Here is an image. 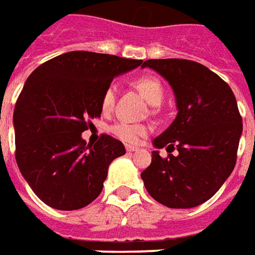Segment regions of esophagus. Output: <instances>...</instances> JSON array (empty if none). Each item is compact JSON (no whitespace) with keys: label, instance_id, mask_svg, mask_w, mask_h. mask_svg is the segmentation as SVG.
I'll return each mask as SVG.
<instances>
[{"label":"esophagus","instance_id":"esophagus-1","mask_svg":"<svg viewBox=\"0 0 255 255\" xmlns=\"http://www.w3.org/2000/svg\"><path fill=\"white\" fill-rule=\"evenodd\" d=\"M126 149H127V152H134V151H136V148L135 146H132V145H127Z\"/></svg>","mask_w":255,"mask_h":255}]
</instances>
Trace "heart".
<instances>
[{
  "instance_id": "1",
  "label": "heart",
  "mask_w": 255,
  "mask_h": 255,
  "mask_svg": "<svg viewBox=\"0 0 255 255\" xmlns=\"http://www.w3.org/2000/svg\"><path fill=\"white\" fill-rule=\"evenodd\" d=\"M134 86L151 106H158L162 101V84L158 79H155L152 76H144V77L136 79L134 82ZM114 97H116V93H114L113 87H109L106 92L103 93L101 109L104 113H110L111 111L113 106H114ZM110 131L123 142L138 144L139 139L148 132V127L144 124H131V123H126V121H120V123H116L114 126H111Z\"/></svg>"
}]
</instances>
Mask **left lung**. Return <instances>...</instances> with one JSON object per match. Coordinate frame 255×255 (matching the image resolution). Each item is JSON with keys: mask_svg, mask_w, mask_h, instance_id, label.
<instances>
[{"mask_svg": "<svg viewBox=\"0 0 255 255\" xmlns=\"http://www.w3.org/2000/svg\"><path fill=\"white\" fill-rule=\"evenodd\" d=\"M169 83L178 114L152 141V162L141 173L145 189L163 206L190 209L222 188L236 165L243 123L230 86L206 66L185 59H149ZM163 146L178 155L161 158ZM168 147L172 150L169 151Z\"/></svg>", "mask_w": 255, "mask_h": 255, "instance_id": "obj_1", "label": "left lung"}]
</instances>
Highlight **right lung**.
<instances>
[{
	"label": "right lung",
	"instance_id": "obj_1",
	"mask_svg": "<svg viewBox=\"0 0 255 255\" xmlns=\"http://www.w3.org/2000/svg\"><path fill=\"white\" fill-rule=\"evenodd\" d=\"M136 59L75 50L53 57L26 79L13 110L15 158L35 195L57 210L87 206L103 190L110 163L126 154L121 141L82 132L100 117L101 97Z\"/></svg>",
	"mask_w": 255,
	"mask_h": 255
}]
</instances>
